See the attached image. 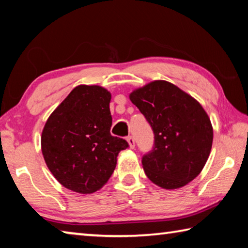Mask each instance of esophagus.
I'll list each match as a JSON object with an SVG mask.
<instances>
[{
    "label": "esophagus",
    "mask_w": 248,
    "mask_h": 248,
    "mask_svg": "<svg viewBox=\"0 0 248 248\" xmlns=\"http://www.w3.org/2000/svg\"><path fill=\"white\" fill-rule=\"evenodd\" d=\"M127 141H128V143H129L130 149H134V146H136V142H134L133 137L129 136V137L127 138Z\"/></svg>",
    "instance_id": "34e87169"
}]
</instances>
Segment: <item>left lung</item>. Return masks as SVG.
Masks as SVG:
<instances>
[{
	"instance_id": "8db88e82",
	"label": "left lung",
	"mask_w": 248,
	"mask_h": 248,
	"mask_svg": "<svg viewBox=\"0 0 248 248\" xmlns=\"http://www.w3.org/2000/svg\"><path fill=\"white\" fill-rule=\"evenodd\" d=\"M154 132V146L142 157L151 182L177 189L194 180L208 161L213 141L211 121L192 96L163 79L129 95Z\"/></svg>"
}]
</instances>
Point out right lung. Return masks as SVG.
<instances>
[{
	"label": "right lung",
	"instance_id": "right-lung-1",
	"mask_svg": "<svg viewBox=\"0 0 248 248\" xmlns=\"http://www.w3.org/2000/svg\"><path fill=\"white\" fill-rule=\"evenodd\" d=\"M110 92L78 85L54 109L41 133V152L59 183L78 194H93L110 178L128 142L112 137Z\"/></svg>",
	"mask_w": 248,
	"mask_h": 248
}]
</instances>
